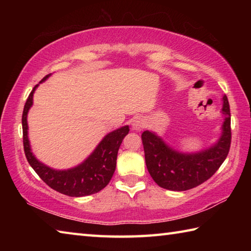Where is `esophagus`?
Listing matches in <instances>:
<instances>
[{"instance_id": "esophagus-1", "label": "esophagus", "mask_w": 251, "mask_h": 251, "mask_svg": "<svg viewBox=\"0 0 251 251\" xmlns=\"http://www.w3.org/2000/svg\"><path fill=\"white\" fill-rule=\"evenodd\" d=\"M145 126V122H144L143 118L141 117H135L133 121H131V127H133L134 130H142Z\"/></svg>"}]
</instances>
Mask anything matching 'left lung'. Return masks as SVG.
Returning <instances> with one entry per match:
<instances>
[{
	"mask_svg": "<svg viewBox=\"0 0 251 251\" xmlns=\"http://www.w3.org/2000/svg\"><path fill=\"white\" fill-rule=\"evenodd\" d=\"M225 121L218 142L198 152H179L169 147L159 136L150 130L142 134L148 172L161 188L182 192L197 187L214 175L222 166L231 143L230 108L227 96L223 97Z\"/></svg>",
	"mask_w": 251,
	"mask_h": 251,
	"instance_id": "obj_1",
	"label": "left lung"
}]
</instances>
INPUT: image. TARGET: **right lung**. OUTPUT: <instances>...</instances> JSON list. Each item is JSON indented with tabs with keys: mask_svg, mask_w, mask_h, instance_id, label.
<instances>
[{
	"mask_svg": "<svg viewBox=\"0 0 251 251\" xmlns=\"http://www.w3.org/2000/svg\"><path fill=\"white\" fill-rule=\"evenodd\" d=\"M46 75L40 83L49 77ZM39 84L35 85L24 105L22 115L23 127V145L24 152L28 164L35 171L37 175L46 185L56 192L64 194L71 197H83L88 195L96 194L105 188L116 168L117 152L125 136L128 134L129 127L123 126L114 131H110L103 138L95 151L85 159L78 166L66 171H56L35 158L31 151L29 141L27 136V113L33 105V94Z\"/></svg>",
	"mask_w": 251,
	"mask_h": 251,
	"instance_id": "add662e5",
	"label": "right lung"
}]
</instances>
